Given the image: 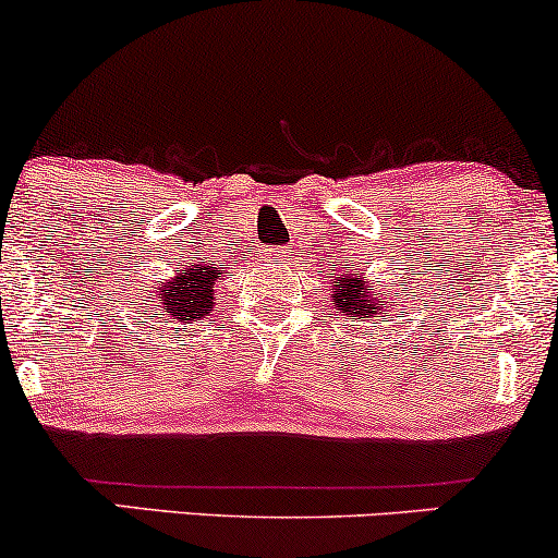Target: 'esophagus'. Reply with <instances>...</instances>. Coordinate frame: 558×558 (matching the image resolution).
Returning <instances> with one entry per match:
<instances>
[{"label":"esophagus","instance_id":"1","mask_svg":"<svg viewBox=\"0 0 558 558\" xmlns=\"http://www.w3.org/2000/svg\"><path fill=\"white\" fill-rule=\"evenodd\" d=\"M283 257H288V248H283V246L267 248V259H283Z\"/></svg>","mask_w":558,"mask_h":558}]
</instances>
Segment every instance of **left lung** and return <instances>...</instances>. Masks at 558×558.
<instances>
[{
    "mask_svg": "<svg viewBox=\"0 0 558 558\" xmlns=\"http://www.w3.org/2000/svg\"><path fill=\"white\" fill-rule=\"evenodd\" d=\"M364 265H369V262H364ZM380 286L383 280H369L367 270H343L341 278L332 272L330 301L351 323L354 319L356 323H364V319H373L375 323V317H393L396 306H401V301L393 296V291Z\"/></svg>",
    "mask_w": 558,
    "mask_h": 558,
    "instance_id": "1",
    "label": "left lung"
}]
</instances>
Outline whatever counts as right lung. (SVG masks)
Here are the masks:
<instances>
[{"instance_id": "1", "label": "right lung", "mask_w": 558, "mask_h": 558, "mask_svg": "<svg viewBox=\"0 0 558 558\" xmlns=\"http://www.w3.org/2000/svg\"><path fill=\"white\" fill-rule=\"evenodd\" d=\"M222 280H226L222 265H213L207 257H185L172 267V275H165L146 288L141 299L157 319L178 325L198 323L215 310L217 286Z\"/></svg>"}]
</instances>
